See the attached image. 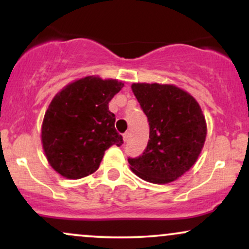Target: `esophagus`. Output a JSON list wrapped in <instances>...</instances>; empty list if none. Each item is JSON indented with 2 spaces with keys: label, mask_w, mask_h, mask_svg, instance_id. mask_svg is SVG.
<instances>
[{
  "label": "esophagus",
  "mask_w": 249,
  "mask_h": 249,
  "mask_svg": "<svg viewBox=\"0 0 249 249\" xmlns=\"http://www.w3.org/2000/svg\"><path fill=\"white\" fill-rule=\"evenodd\" d=\"M128 137H130V132H128V131H126L125 133H123V139H124V142L127 141Z\"/></svg>",
  "instance_id": "34e87169"
}]
</instances>
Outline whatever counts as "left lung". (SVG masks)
Returning <instances> with one entry per match:
<instances>
[{
  "label": "left lung",
  "mask_w": 249,
  "mask_h": 249,
  "mask_svg": "<svg viewBox=\"0 0 249 249\" xmlns=\"http://www.w3.org/2000/svg\"><path fill=\"white\" fill-rule=\"evenodd\" d=\"M147 117L150 136L141 156L128 158L139 178L154 184L178 179L193 166L206 139V122L196 99L174 85L132 84Z\"/></svg>",
  "instance_id": "1"
}]
</instances>
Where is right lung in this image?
<instances>
[{
	"instance_id": "right-lung-1",
	"label": "right lung",
	"mask_w": 249,
	"mask_h": 249,
	"mask_svg": "<svg viewBox=\"0 0 249 249\" xmlns=\"http://www.w3.org/2000/svg\"><path fill=\"white\" fill-rule=\"evenodd\" d=\"M123 87L116 79L89 76L57 93L42 125L43 148L53 170L69 179L87 177L97 171L108 147L124 142L108 110Z\"/></svg>"
}]
</instances>
